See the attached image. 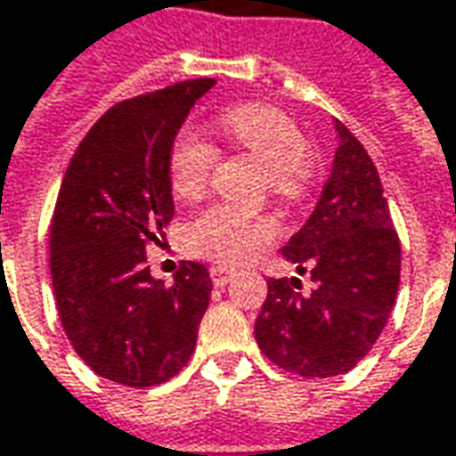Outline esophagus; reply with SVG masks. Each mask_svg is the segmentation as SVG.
<instances>
[{"instance_id": "1", "label": "esophagus", "mask_w": 456, "mask_h": 456, "mask_svg": "<svg viewBox=\"0 0 456 456\" xmlns=\"http://www.w3.org/2000/svg\"><path fill=\"white\" fill-rule=\"evenodd\" d=\"M210 278H213V286L223 289V286L233 278V271H228V268H223V265H216V268H210Z\"/></svg>"}]
</instances>
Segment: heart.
<instances>
[{"mask_svg":"<svg viewBox=\"0 0 456 456\" xmlns=\"http://www.w3.org/2000/svg\"><path fill=\"white\" fill-rule=\"evenodd\" d=\"M221 135L235 150L264 165L268 191L281 200H296L306 191L308 167L306 140L276 107L261 102L228 107L218 118ZM216 163V148L206 140L183 130L167 160V175L173 192L188 200L206 188L208 175ZM276 223L265 216H246L235 208H210L188 225V246L195 253L218 264H243L250 256L276 238Z\"/></svg>","mask_w":456,"mask_h":456,"instance_id":"1","label":"heart"}]
</instances>
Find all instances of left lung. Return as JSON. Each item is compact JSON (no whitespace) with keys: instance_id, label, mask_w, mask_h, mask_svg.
Listing matches in <instances>:
<instances>
[{"instance_id":"obj_1","label":"left lung","mask_w":456,"mask_h":456,"mask_svg":"<svg viewBox=\"0 0 456 456\" xmlns=\"http://www.w3.org/2000/svg\"><path fill=\"white\" fill-rule=\"evenodd\" d=\"M331 175L306 225L281 256L314 281L268 278V296L256 319V341L271 362L298 377L329 379L351 371L377 344L392 314L402 246L394 231L377 165L334 120Z\"/></svg>"}]
</instances>
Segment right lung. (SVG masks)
<instances>
[{"mask_svg": "<svg viewBox=\"0 0 456 456\" xmlns=\"http://www.w3.org/2000/svg\"><path fill=\"white\" fill-rule=\"evenodd\" d=\"M213 85L188 79L110 107L64 173L50 225L57 311L79 359L115 384H163L195 349L213 291L208 268L188 261L165 286L145 250L175 213L170 148Z\"/></svg>", "mask_w": 456, "mask_h": 456, "instance_id": "obj_1", "label": "right lung"}]
</instances>
